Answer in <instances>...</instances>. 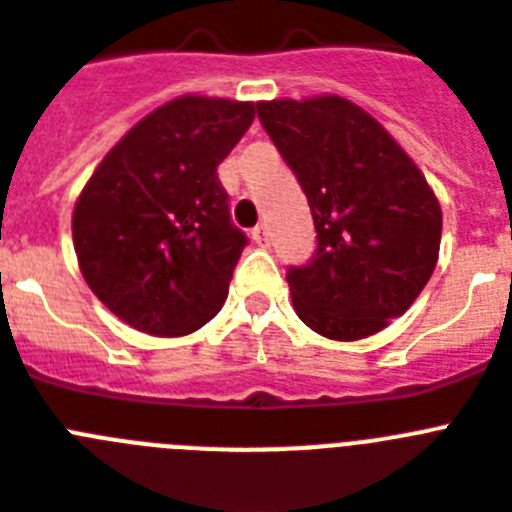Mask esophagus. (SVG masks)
<instances>
[{
  "label": "esophagus",
  "mask_w": 512,
  "mask_h": 512,
  "mask_svg": "<svg viewBox=\"0 0 512 512\" xmlns=\"http://www.w3.org/2000/svg\"><path fill=\"white\" fill-rule=\"evenodd\" d=\"M252 239H255V244H260V247H263V244H268L270 242L268 226H265V223L255 226V229H252Z\"/></svg>",
  "instance_id": "esophagus-1"
}]
</instances>
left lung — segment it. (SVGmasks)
Segmentation results:
<instances>
[{
	"label": "left lung",
	"mask_w": 512,
	"mask_h": 512,
	"mask_svg": "<svg viewBox=\"0 0 512 512\" xmlns=\"http://www.w3.org/2000/svg\"><path fill=\"white\" fill-rule=\"evenodd\" d=\"M257 117L315 223V255L286 270L296 315L333 341L372 336L414 304L435 270V192L401 145L346 98L257 103Z\"/></svg>",
	"instance_id": "8db88e82"
}]
</instances>
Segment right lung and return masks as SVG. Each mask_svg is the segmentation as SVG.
I'll return each instance as SVG.
<instances>
[{"mask_svg":"<svg viewBox=\"0 0 512 512\" xmlns=\"http://www.w3.org/2000/svg\"><path fill=\"white\" fill-rule=\"evenodd\" d=\"M255 119V103L184 96L135 124L93 171L72 216L85 281L150 336L203 328L226 302L247 247L218 163Z\"/></svg>","mask_w":512,"mask_h":512,"instance_id":"obj_1","label":"right lung"}]
</instances>
